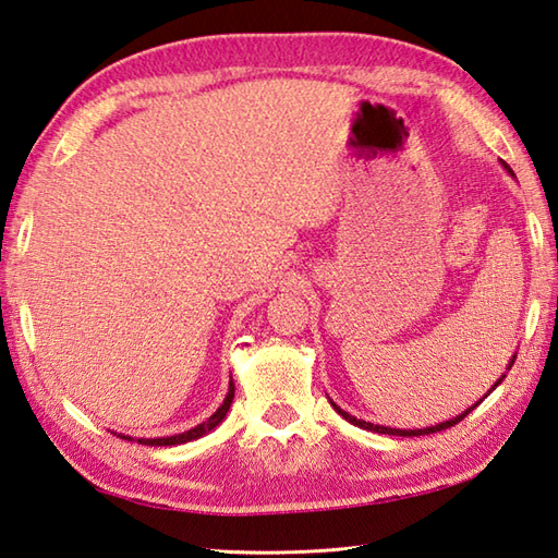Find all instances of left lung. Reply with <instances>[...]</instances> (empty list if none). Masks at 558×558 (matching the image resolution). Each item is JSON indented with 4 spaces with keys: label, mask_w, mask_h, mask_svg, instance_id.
<instances>
[{
    "label": "left lung",
    "mask_w": 558,
    "mask_h": 558,
    "mask_svg": "<svg viewBox=\"0 0 558 558\" xmlns=\"http://www.w3.org/2000/svg\"><path fill=\"white\" fill-rule=\"evenodd\" d=\"M504 168L508 170V172H511V168H508V165L504 162ZM513 362H515V354H513V360H511V364H508V369H511V366H513ZM504 378H506V374L499 378V381H496L494 386H492V390L496 388V386H499L501 381H504ZM492 390H489V393H492ZM487 393V396H489ZM487 396H484V398H487ZM482 402V400H480ZM480 402H477V405H480ZM330 405H333L336 408V412L340 414V417L342 420H348L350 424H354V426H360V429H366V432H376V434H388V436H424V434H434V432H444V429H450V426H456L460 420H465L468 417V412H472V410H475V405H472V408H468L465 412H462V414H458V417H453V420H448V422H441V424H436V426H426V429H390V426H381V424H372V422H364V420H357V417H352V414L350 412H345V410H342V408H338L336 405V402H330Z\"/></svg>",
    "instance_id": "8db88e82"
}]
</instances>
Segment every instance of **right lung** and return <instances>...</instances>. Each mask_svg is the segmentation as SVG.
I'll list each match as a JSON object with an SVG mask.
<instances>
[{
  "mask_svg": "<svg viewBox=\"0 0 558 558\" xmlns=\"http://www.w3.org/2000/svg\"><path fill=\"white\" fill-rule=\"evenodd\" d=\"M232 398H234V384L230 381V388H228V396H225V400H222V405L210 414V417L204 422V424H198V426H194V429H189V432H184V434H174V436H162V438H138V444H144V446H180V444H186V441H194V438H201L204 434H208V432H213L216 429V426L225 420V414H228V410H230V405H232ZM124 441H134L132 436H122Z\"/></svg>",
  "mask_w": 558,
  "mask_h": 558,
  "instance_id": "obj_1",
  "label": "right lung"
}]
</instances>
